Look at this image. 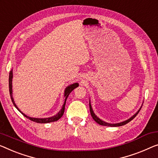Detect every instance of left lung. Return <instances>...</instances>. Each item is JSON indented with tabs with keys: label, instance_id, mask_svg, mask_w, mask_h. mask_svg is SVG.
I'll return each instance as SVG.
<instances>
[{
	"label": "left lung",
	"instance_id": "8db88e82",
	"mask_svg": "<svg viewBox=\"0 0 158 158\" xmlns=\"http://www.w3.org/2000/svg\"><path fill=\"white\" fill-rule=\"evenodd\" d=\"M142 106H143V105H142ZM142 106H141L140 109L138 110V111L136 112L135 114L133 115V116H132L130 118L127 119L126 121H122V122H121V123H107V122H105V121H102V119H100L99 118H98L97 116H96V115L95 114H94V110H93V109H92V106H91V102H90V100H89V109H90V113H91V116H92V118H93V119H94V121H95L96 122V123H97L98 124L102 125V126H110V127H118V126H124V125H126V123H129V122H130L131 121H132V120H133V119L134 118H135L136 116H137L138 114V113H139V111L140 110L141 108H142Z\"/></svg>",
	"mask_w": 158,
	"mask_h": 158
}]
</instances>
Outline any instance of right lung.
<instances>
[{"instance_id": "add662e5", "label": "right lung", "mask_w": 158, "mask_h": 158, "mask_svg": "<svg viewBox=\"0 0 158 158\" xmlns=\"http://www.w3.org/2000/svg\"><path fill=\"white\" fill-rule=\"evenodd\" d=\"M12 81H13V69L10 70V73H9V91H10V96L12 102H13V105L15 106V107L16 108V109H17L19 111H20L21 114L23 115V116H24L25 117H26L27 118L30 119V121H34V122H35V123H51V122H55V121H58V120L63 116V114H64L66 101H67V97L69 96V94L71 93L75 88H77V87L79 86L78 83H74V84H70V85L66 87L64 89V97L65 98L64 102V103H63L62 109H61L60 111H59L56 115H55V116H52L48 117V118H32V117L28 116H27V115H25V114H23V113L18 109L17 105L15 104V102H14V99L13 97V85H12Z\"/></svg>"}]
</instances>
